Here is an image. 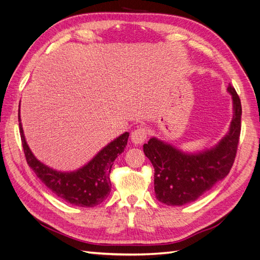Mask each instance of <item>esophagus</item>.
<instances>
[{
  "label": "esophagus",
  "mask_w": 260,
  "mask_h": 260,
  "mask_svg": "<svg viewBox=\"0 0 260 260\" xmlns=\"http://www.w3.org/2000/svg\"><path fill=\"white\" fill-rule=\"evenodd\" d=\"M147 135H148V130L145 127H140L138 129H136L135 131L132 132L131 135V140L132 142L135 143L136 145L142 144L145 142V140L147 139Z\"/></svg>",
  "instance_id": "obj_1"
}]
</instances>
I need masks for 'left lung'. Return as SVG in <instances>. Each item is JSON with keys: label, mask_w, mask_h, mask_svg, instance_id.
Wrapping results in <instances>:
<instances>
[{"label": "left lung", "mask_w": 260, "mask_h": 260, "mask_svg": "<svg viewBox=\"0 0 260 260\" xmlns=\"http://www.w3.org/2000/svg\"><path fill=\"white\" fill-rule=\"evenodd\" d=\"M228 91L233 99L234 115L230 131L208 151L188 155L155 138L143 145L154 167L156 199L169 206L194 202L229 174L237 156L241 135V100L233 85Z\"/></svg>", "instance_id": "1"}]
</instances>
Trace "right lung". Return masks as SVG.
<instances>
[{
	"instance_id": "obj_1",
	"label": "right lung",
	"mask_w": 260,
	"mask_h": 260,
	"mask_svg": "<svg viewBox=\"0 0 260 260\" xmlns=\"http://www.w3.org/2000/svg\"><path fill=\"white\" fill-rule=\"evenodd\" d=\"M18 121L23 153L29 167L55 195L79 207H94L107 199L111 193L112 183L109 175L113 162L125 148L129 138L128 132H124L105 146L88 165L79 170L60 172L45 166L36 158L23 136L19 113Z\"/></svg>"
}]
</instances>
